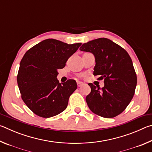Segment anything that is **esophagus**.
I'll return each mask as SVG.
<instances>
[{
    "label": "esophagus",
    "mask_w": 152,
    "mask_h": 152,
    "mask_svg": "<svg viewBox=\"0 0 152 152\" xmlns=\"http://www.w3.org/2000/svg\"><path fill=\"white\" fill-rule=\"evenodd\" d=\"M83 84H84L83 82H77V85H78V87L82 86V85H83Z\"/></svg>",
    "instance_id": "1"
}]
</instances>
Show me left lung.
<instances>
[{
    "instance_id": "1",
    "label": "left lung",
    "mask_w": 152,
    "mask_h": 152,
    "mask_svg": "<svg viewBox=\"0 0 152 152\" xmlns=\"http://www.w3.org/2000/svg\"><path fill=\"white\" fill-rule=\"evenodd\" d=\"M80 50L94 54V76L103 80L102 88L89 83L91 92L86 97L89 109L99 116L113 118L121 114L130 103L137 85V75L132 58L117 43L99 38L82 45Z\"/></svg>"
}]
</instances>
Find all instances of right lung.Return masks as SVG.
<instances>
[{
    "instance_id": "add662e5",
    "label": "right lung",
    "mask_w": 152,
    "mask_h": 152,
    "mask_svg": "<svg viewBox=\"0 0 152 152\" xmlns=\"http://www.w3.org/2000/svg\"><path fill=\"white\" fill-rule=\"evenodd\" d=\"M81 44L48 39L25 53L20 63L17 84L23 101L37 116L51 117L66 109L77 84L72 79L60 84L56 78L58 70L65 67Z\"/></svg>"
}]
</instances>
